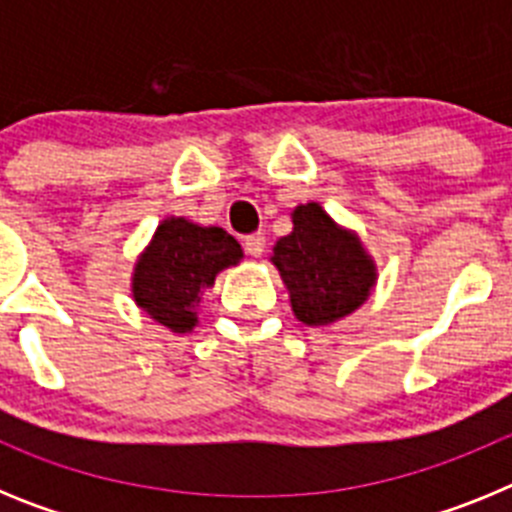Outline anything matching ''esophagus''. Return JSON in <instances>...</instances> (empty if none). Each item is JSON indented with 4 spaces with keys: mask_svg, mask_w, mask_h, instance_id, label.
I'll return each mask as SVG.
<instances>
[{
    "mask_svg": "<svg viewBox=\"0 0 512 512\" xmlns=\"http://www.w3.org/2000/svg\"><path fill=\"white\" fill-rule=\"evenodd\" d=\"M243 248H246L248 256H256V259H259L261 253H264V248H266V235L264 233L248 235L246 241H243Z\"/></svg>",
    "mask_w": 512,
    "mask_h": 512,
    "instance_id": "obj_1",
    "label": "esophagus"
}]
</instances>
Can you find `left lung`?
Here are the masks:
<instances>
[{
	"label": "left lung",
	"instance_id": "1",
	"mask_svg": "<svg viewBox=\"0 0 512 512\" xmlns=\"http://www.w3.org/2000/svg\"><path fill=\"white\" fill-rule=\"evenodd\" d=\"M271 264L279 269L295 318L310 328L359 310L377 284V264L359 235L338 225L318 202L292 210V233L279 238Z\"/></svg>",
	"mask_w": 512,
	"mask_h": 512
}]
</instances>
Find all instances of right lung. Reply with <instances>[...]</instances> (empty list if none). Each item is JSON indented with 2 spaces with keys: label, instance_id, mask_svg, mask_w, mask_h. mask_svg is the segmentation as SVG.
<instances>
[{
  "label": "right lung",
  "instance_id": "right-lung-1",
  "mask_svg": "<svg viewBox=\"0 0 512 512\" xmlns=\"http://www.w3.org/2000/svg\"><path fill=\"white\" fill-rule=\"evenodd\" d=\"M241 259V243L223 228L166 217L135 261L130 292L135 305L158 325L171 333H189L197 325L205 289Z\"/></svg>",
  "mask_w": 512,
  "mask_h": 512
}]
</instances>
